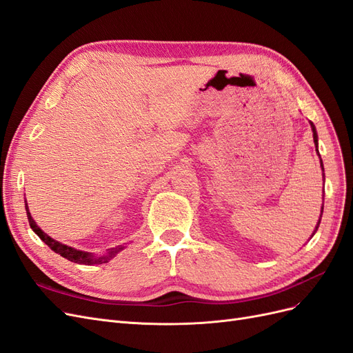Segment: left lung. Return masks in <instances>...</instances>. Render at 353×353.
<instances>
[{"instance_id": "left-lung-1", "label": "left lung", "mask_w": 353, "mask_h": 353, "mask_svg": "<svg viewBox=\"0 0 353 353\" xmlns=\"http://www.w3.org/2000/svg\"><path fill=\"white\" fill-rule=\"evenodd\" d=\"M311 123V128H312V132H314V143H315V150L318 152V135H316V130H315V125L312 123V122H309ZM318 156H319V153H318ZM321 159V157H319ZM321 168H323V172H324V165H323V160H321ZM323 209L324 208H321V215H319V219H318V223H316V227H315V231L312 232V236L316 232V230H318V227H319V222H321V216H323Z\"/></svg>"}]
</instances>
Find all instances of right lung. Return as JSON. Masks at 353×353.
Masks as SVG:
<instances>
[{"label":"right lung","instance_id":"right-lung-1","mask_svg":"<svg viewBox=\"0 0 353 353\" xmlns=\"http://www.w3.org/2000/svg\"><path fill=\"white\" fill-rule=\"evenodd\" d=\"M26 208V213H28V219H29V225L32 228V231H34L37 236L44 241L48 248L51 250H54L56 253H59L60 256H63V258H66L68 261L70 262H74V263H82V265H99V263H105L109 262L110 259H113L114 256L119 253L121 250H123V245H117V248H113V249H109L108 253H104L101 256H94L92 253L90 252H82V250H78V249H73L70 248V245H66L63 244L54 239H51L50 236H47V234L42 231L38 225L37 222L34 221V218H32L30 212H29V208H28V203L25 205Z\"/></svg>","mask_w":353,"mask_h":353}]
</instances>
